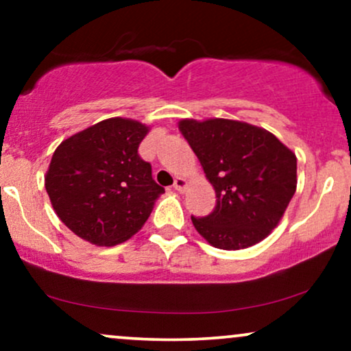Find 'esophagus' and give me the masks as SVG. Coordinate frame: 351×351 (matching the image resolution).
Segmentation results:
<instances>
[{"instance_id": "obj_1", "label": "esophagus", "mask_w": 351, "mask_h": 351, "mask_svg": "<svg viewBox=\"0 0 351 351\" xmlns=\"http://www.w3.org/2000/svg\"><path fill=\"white\" fill-rule=\"evenodd\" d=\"M186 186H188L186 180H184V178H181V176H178V178L175 180V184H173V188H175L176 191H180V193H183L184 189H186Z\"/></svg>"}]
</instances>
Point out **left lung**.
<instances>
[{
    "mask_svg": "<svg viewBox=\"0 0 351 351\" xmlns=\"http://www.w3.org/2000/svg\"><path fill=\"white\" fill-rule=\"evenodd\" d=\"M216 193V206L193 226L224 251L261 243L280 223L297 188V156L256 125L228 119L180 120Z\"/></svg>",
    "mask_w": 351,
    "mask_h": 351,
    "instance_id": "8db88e82",
    "label": "left lung"
}]
</instances>
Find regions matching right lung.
<instances>
[{"mask_svg": "<svg viewBox=\"0 0 351 351\" xmlns=\"http://www.w3.org/2000/svg\"><path fill=\"white\" fill-rule=\"evenodd\" d=\"M150 127L138 120H102L56 148L46 191L59 219L95 245H115L138 232L165 189L138 155Z\"/></svg>", "mask_w": 351, "mask_h": 351, "instance_id": "obj_1", "label": "right lung"}]
</instances>
